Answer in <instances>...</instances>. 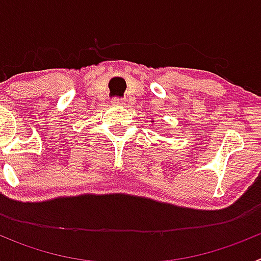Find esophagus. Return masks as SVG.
Instances as JSON below:
<instances>
[{"instance_id":"obj_1","label":"esophagus","mask_w":261,"mask_h":261,"mask_svg":"<svg viewBox=\"0 0 261 261\" xmlns=\"http://www.w3.org/2000/svg\"><path fill=\"white\" fill-rule=\"evenodd\" d=\"M111 103L115 106H121L124 103V99L123 98H119V96H114V98L111 99Z\"/></svg>"}]
</instances>
